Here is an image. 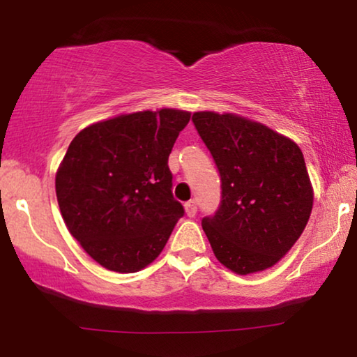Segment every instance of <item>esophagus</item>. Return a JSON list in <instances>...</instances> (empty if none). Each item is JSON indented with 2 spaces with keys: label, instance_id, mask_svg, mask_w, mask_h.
<instances>
[{
  "label": "esophagus",
  "instance_id": "34e87169",
  "mask_svg": "<svg viewBox=\"0 0 357 357\" xmlns=\"http://www.w3.org/2000/svg\"><path fill=\"white\" fill-rule=\"evenodd\" d=\"M184 208H185V213H188V217H194V215L197 213V204H195V200H189V202H185Z\"/></svg>",
  "mask_w": 357,
  "mask_h": 357
}]
</instances>
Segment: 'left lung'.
<instances>
[{
    "mask_svg": "<svg viewBox=\"0 0 357 357\" xmlns=\"http://www.w3.org/2000/svg\"><path fill=\"white\" fill-rule=\"evenodd\" d=\"M192 123L222 178V202L202 228L215 257L238 275L273 267L293 248L314 204L298 144L233 113L197 112Z\"/></svg>",
    "mask_w": 357,
    "mask_h": 357,
    "instance_id": "obj_1",
    "label": "left lung"
}]
</instances>
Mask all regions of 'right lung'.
<instances>
[{
    "instance_id": "obj_1",
    "label": "right lung",
    "mask_w": 357,
    "mask_h": 357,
    "mask_svg": "<svg viewBox=\"0 0 357 357\" xmlns=\"http://www.w3.org/2000/svg\"><path fill=\"white\" fill-rule=\"evenodd\" d=\"M189 112L119 114L90 124L56 172L63 220L102 267L134 273L162 252L184 208L174 200L168 157Z\"/></svg>"
}]
</instances>
